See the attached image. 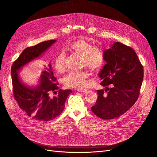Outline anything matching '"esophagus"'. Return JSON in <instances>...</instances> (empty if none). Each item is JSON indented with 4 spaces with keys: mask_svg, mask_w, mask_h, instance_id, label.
Segmentation results:
<instances>
[{
    "mask_svg": "<svg viewBox=\"0 0 157 157\" xmlns=\"http://www.w3.org/2000/svg\"><path fill=\"white\" fill-rule=\"evenodd\" d=\"M77 91L78 92H81V93H84L87 91V89H77Z\"/></svg>",
    "mask_w": 157,
    "mask_h": 157,
    "instance_id": "1",
    "label": "esophagus"
}]
</instances>
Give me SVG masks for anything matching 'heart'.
Instances as JSON below:
<instances>
[{"instance_id":"heart-1","label":"heart","mask_w":157,"mask_h":157,"mask_svg":"<svg viewBox=\"0 0 157 157\" xmlns=\"http://www.w3.org/2000/svg\"><path fill=\"white\" fill-rule=\"evenodd\" d=\"M67 52L81 57V64L92 71H97L104 64L105 57L103 52L98 47H93L91 42L84 39H78L70 43L65 49ZM53 66L59 73L65 71V55L61 53L55 58ZM89 74L87 71L70 72L63 80L64 84L68 87L82 88L85 86L86 80Z\"/></svg>"}]
</instances>
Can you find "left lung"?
Masks as SVG:
<instances>
[{"label": "left lung", "instance_id": "1", "mask_svg": "<svg viewBox=\"0 0 157 157\" xmlns=\"http://www.w3.org/2000/svg\"><path fill=\"white\" fill-rule=\"evenodd\" d=\"M104 55L107 63L99 76L106 89L98 90V99L91 110L98 117L109 120L120 117L136 103L144 68L133 49L120 42L114 43Z\"/></svg>", "mask_w": 157, "mask_h": 157}]
</instances>
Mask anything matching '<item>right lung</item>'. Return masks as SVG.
I'll return each mask as SVG.
<instances>
[{
    "label": "right lung",
    "instance_id": "add662e5",
    "mask_svg": "<svg viewBox=\"0 0 157 157\" xmlns=\"http://www.w3.org/2000/svg\"><path fill=\"white\" fill-rule=\"evenodd\" d=\"M56 40H51L27 47L13 62L11 68L15 99L29 116L43 122L52 121L60 115L64 109L66 98L72 91L59 89L50 64L44 66L40 77V84L35 87L28 86L22 82L18 76V71L21 67L40 56ZM58 92L56 96H51L52 92Z\"/></svg>",
    "mask_w": 157,
    "mask_h": 157
}]
</instances>
